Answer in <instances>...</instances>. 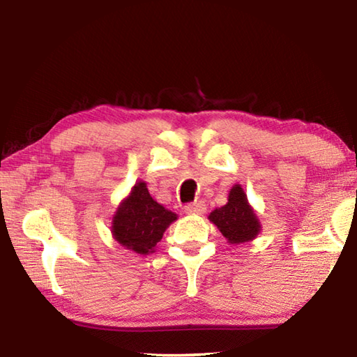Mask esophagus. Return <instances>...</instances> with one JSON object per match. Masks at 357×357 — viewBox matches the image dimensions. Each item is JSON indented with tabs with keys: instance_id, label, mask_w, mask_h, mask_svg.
<instances>
[{
	"instance_id": "esophagus-1",
	"label": "esophagus",
	"mask_w": 357,
	"mask_h": 357,
	"mask_svg": "<svg viewBox=\"0 0 357 357\" xmlns=\"http://www.w3.org/2000/svg\"><path fill=\"white\" fill-rule=\"evenodd\" d=\"M204 203L202 202H193V203H189L185 204L184 206V213L185 214H203L204 213Z\"/></svg>"
}]
</instances>
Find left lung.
<instances>
[{
  "instance_id": "left-lung-1",
  "label": "left lung",
  "mask_w": 357,
  "mask_h": 357,
  "mask_svg": "<svg viewBox=\"0 0 357 357\" xmlns=\"http://www.w3.org/2000/svg\"><path fill=\"white\" fill-rule=\"evenodd\" d=\"M208 219L220 229L229 244H243L255 239L261 229L255 211L247 202L243 187L234 184L228 193V203L215 208Z\"/></svg>"
}]
</instances>
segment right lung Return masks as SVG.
Listing matches in <instances>:
<instances>
[{
	"instance_id": "add662e5",
	"label": "right lung",
	"mask_w": 357,
	"mask_h": 357,
	"mask_svg": "<svg viewBox=\"0 0 357 357\" xmlns=\"http://www.w3.org/2000/svg\"><path fill=\"white\" fill-rule=\"evenodd\" d=\"M178 215L149 195L146 183H137L124 198L112 220L113 238L126 249L140 255L153 253L170 223Z\"/></svg>"
}]
</instances>
